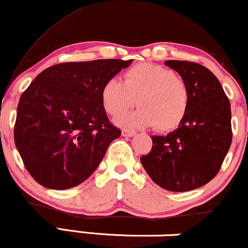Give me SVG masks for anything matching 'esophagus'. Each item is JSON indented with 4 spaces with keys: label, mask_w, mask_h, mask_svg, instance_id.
Instances as JSON below:
<instances>
[{
    "label": "esophagus",
    "mask_w": 248,
    "mask_h": 248,
    "mask_svg": "<svg viewBox=\"0 0 248 248\" xmlns=\"http://www.w3.org/2000/svg\"><path fill=\"white\" fill-rule=\"evenodd\" d=\"M122 136H124V138H132L136 134L135 130H132V129H122Z\"/></svg>",
    "instance_id": "obj_1"
}]
</instances>
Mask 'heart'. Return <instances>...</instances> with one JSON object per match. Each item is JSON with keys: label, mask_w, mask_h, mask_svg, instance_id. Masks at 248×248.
Masks as SVG:
<instances>
[{"label": "heart", "mask_w": 248, "mask_h": 248, "mask_svg": "<svg viewBox=\"0 0 248 248\" xmlns=\"http://www.w3.org/2000/svg\"><path fill=\"white\" fill-rule=\"evenodd\" d=\"M105 110L113 116L127 113L138 104L140 109L119 119L122 126L153 127L160 132L179 126L189 107V88L175 71L161 65L138 64L127 70L124 84L116 79L101 90Z\"/></svg>", "instance_id": "1"}]
</instances>
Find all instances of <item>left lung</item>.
Segmentation results:
<instances>
[{
  "instance_id": "left-lung-1",
  "label": "left lung",
  "mask_w": 248,
  "mask_h": 248,
  "mask_svg": "<svg viewBox=\"0 0 248 248\" xmlns=\"http://www.w3.org/2000/svg\"><path fill=\"white\" fill-rule=\"evenodd\" d=\"M189 88V107L177 129L152 136L153 148L141 157L149 177L169 191L184 192L217 175L232 142L231 105L209 69L192 62L167 61Z\"/></svg>"
}]
</instances>
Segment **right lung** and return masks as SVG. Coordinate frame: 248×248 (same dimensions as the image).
<instances>
[{"instance_id": "1", "label": "right lung", "mask_w": 248, "mask_h": 248, "mask_svg": "<svg viewBox=\"0 0 248 248\" xmlns=\"http://www.w3.org/2000/svg\"><path fill=\"white\" fill-rule=\"evenodd\" d=\"M132 62H62L39 73L22 93L14 139L37 183L66 190L94 172L121 135L105 112L102 86Z\"/></svg>"}]
</instances>
